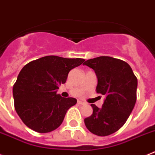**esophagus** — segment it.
<instances>
[{
	"instance_id": "1",
	"label": "esophagus",
	"mask_w": 155,
	"mask_h": 155,
	"mask_svg": "<svg viewBox=\"0 0 155 155\" xmlns=\"http://www.w3.org/2000/svg\"><path fill=\"white\" fill-rule=\"evenodd\" d=\"M77 103L79 104H81V105H83V104H86V103H85V102L82 101H78V102H77Z\"/></svg>"
}]
</instances>
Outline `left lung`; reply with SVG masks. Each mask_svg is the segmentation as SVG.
Here are the masks:
<instances>
[{"label": "left lung", "mask_w": 155, "mask_h": 155, "mask_svg": "<svg viewBox=\"0 0 155 155\" xmlns=\"http://www.w3.org/2000/svg\"><path fill=\"white\" fill-rule=\"evenodd\" d=\"M97 77V92L105 96L102 107L91 104L93 114L84 119L92 134L111 135L126 123L137 101V78L130 64L118 58L101 56L83 63Z\"/></svg>", "instance_id": "left-lung-1"}]
</instances>
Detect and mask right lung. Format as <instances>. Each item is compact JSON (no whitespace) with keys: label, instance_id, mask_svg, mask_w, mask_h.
Masks as SVG:
<instances>
[{"label":"right lung","instance_id":"1","mask_svg":"<svg viewBox=\"0 0 155 155\" xmlns=\"http://www.w3.org/2000/svg\"><path fill=\"white\" fill-rule=\"evenodd\" d=\"M84 61L49 55L21 68L13 86V97L15 109L25 126L40 134L61 126L67 111L77 101L62 97L57 90L65 83L70 70Z\"/></svg>","mask_w":155,"mask_h":155}]
</instances>
